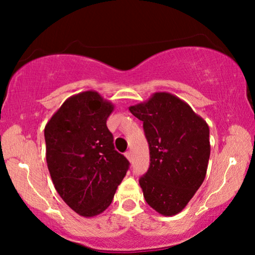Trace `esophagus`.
<instances>
[{"label":"esophagus","instance_id":"34e87169","mask_svg":"<svg viewBox=\"0 0 255 255\" xmlns=\"http://www.w3.org/2000/svg\"><path fill=\"white\" fill-rule=\"evenodd\" d=\"M125 156H127L128 161H132V153H131V151H128L127 153H125Z\"/></svg>","mask_w":255,"mask_h":255}]
</instances>
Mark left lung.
<instances>
[{"instance_id": "8db88e82", "label": "left lung", "mask_w": 255, "mask_h": 255, "mask_svg": "<svg viewBox=\"0 0 255 255\" xmlns=\"http://www.w3.org/2000/svg\"><path fill=\"white\" fill-rule=\"evenodd\" d=\"M128 110L142 122L149 147V167L139 179L145 201L163 216L179 214L207 174V122L169 93H155Z\"/></svg>"}]
</instances>
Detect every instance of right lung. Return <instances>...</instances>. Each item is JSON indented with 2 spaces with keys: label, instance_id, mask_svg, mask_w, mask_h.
<instances>
[{
  "label": "right lung",
  "instance_id": "right-lung-1",
  "mask_svg": "<svg viewBox=\"0 0 255 255\" xmlns=\"http://www.w3.org/2000/svg\"><path fill=\"white\" fill-rule=\"evenodd\" d=\"M114 104L88 90L69 97L45 127L46 161L55 190L83 217L100 215L127 175L107 120Z\"/></svg>",
  "mask_w": 255,
  "mask_h": 255
}]
</instances>
